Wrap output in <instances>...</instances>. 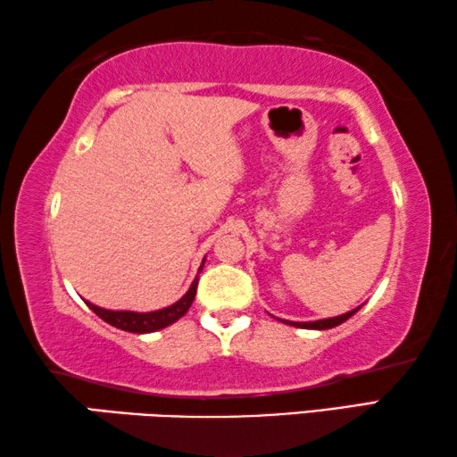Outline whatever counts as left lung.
<instances>
[{
  "label": "left lung",
  "instance_id": "left-lung-1",
  "mask_svg": "<svg viewBox=\"0 0 457 457\" xmlns=\"http://www.w3.org/2000/svg\"><path fill=\"white\" fill-rule=\"evenodd\" d=\"M356 311H360V307H358V309H353V311H347V313H344V315L331 317V320L305 321V323H301V321H285V323H288V325H295V328H301V329H331V328H336V325H339V323H344V321L350 320V317H352L353 313H356Z\"/></svg>",
  "mask_w": 457,
  "mask_h": 457
}]
</instances>
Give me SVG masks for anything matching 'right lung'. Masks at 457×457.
Masks as SVG:
<instances>
[{"mask_svg":"<svg viewBox=\"0 0 457 457\" xmlns=\"http://www.w3.org/2000/svg\"><path fill=\"white\" fill-rule=\"evenodd\" d=\"M203 262H205V260H203ZM199 270H203V264H201ZM197 282H199V277L193 280L191 288L185 293L183 299L172 303L170 307L150 311V313H137V311H112V309H104V307L93 305V303H89V301H85V303L89 305L93 313L101 317V320H104L105 323L113 325V328L124 329V331H129V333H152V331L169 328V325L179 321L180 317H183L187 311H189V307L193 305V301H195V293H197Z\"/></svg>","mask_w":457,"mask_h":457,"instance_id":"1","label":"right lung"}]
</instances>
